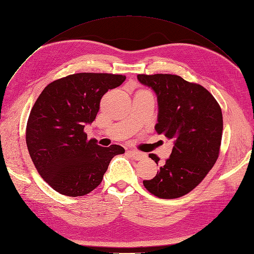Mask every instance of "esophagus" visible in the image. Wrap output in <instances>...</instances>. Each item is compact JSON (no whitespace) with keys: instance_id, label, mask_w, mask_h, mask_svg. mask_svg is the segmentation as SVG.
<instances>
[{"instance_id":"esophagus-1","label":"esophagus","mask_w":254,"mask_h":254,"mask_svg":"<svg viewBox=\"0 0 254 254\" xmlns=\"http://www.w3.org/2000/svg\"><path fill=\"white\" fill-rule=\"evenodd\" d=\"M128 154L131 155V157L136 160V161H139V160H142L146 158V154L142 153V152H139V151H135V150H128L127 151Z\"/></svg>"}]
</instances>
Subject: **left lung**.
Here are the masks:
<instances>
[{"mask_svg":"<svg viewBox=\"0 0 254 254\" xmlns=\"http://www.w3.org/2000/svg\"><path fill=\"white\" fill-rule=\"evenodd\" d=\"M137 78L157 93L155 131L174 140L171 157L154 178L142 184L157 197H181L196 188L216 164L222 139V110L209 91L180 76L139 74ZM149 157L158 164L157 155Z\"/></svg>","mask_w":254,"mask_h":254,"instance_id":"obj_1","label":"left lung"}]
</instances>
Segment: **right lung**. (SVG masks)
<instances>
[{"instance_id": "obj_1", "label": "right lung", "mask_w": 254, "mask_h": 254, "mask_svg": "<svg viewBox=\"0 0 254 254\" xmlns=\"http://www.w3.org/2000/svg\"><path fill=\"white\" fill-rule=\"evenodd\" d=\"M125 80L123 75L77 73L50 82L37 97L25 141L38 174L55 191L71 197L89 194L115 155L125 153L118 145L99 146L83 131L95 119L102 96Z\"/></svg>"}]
</instances>
